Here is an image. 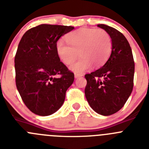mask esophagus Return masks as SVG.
I'll list each match as a JSON object with an SVG mask.
<instances>
[{"instance_id":"obj_1","label":"esophagus","mask_w":149,"mask_h":149,"mask_svg":"<svg viewBox=\"0 0 149 149\" xmlns=\"http://www.w3.org/2000/svg\"><path fill=\"white\" fill-rule=\"evenodd\" d=\"M83 74H77V73H74V77L75 78H78L80 77H82Z\"/></svg>"}]
</instances>
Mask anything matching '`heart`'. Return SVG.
I'll list each match as a JSON object with an SVG mask.
<instances>
[{"instance_id":"b5f03b06","label":"heart","mask_w":149,"mask_h":149,"mask_svg":"<svg viewBox=\"0 0 149 149\" xmlns=\"http://www.w3.org/2000/svg\"><path fill=\"white\" fill-rule=\"evenodd\" d=\"M67 42L59 39L56 49L63 63L69 65L79 52L80 59L70 66L74 72L81 74L94 65L101 66L107 60L112 51L110 36L102 29L81 28L67 36Z\"/></svg>"}]
</instances>
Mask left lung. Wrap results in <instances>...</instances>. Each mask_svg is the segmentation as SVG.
Segmentation results:
<instances>
[{
  "label": "left lung",
  "mask_w": 149,
  "mask_h": 149,
  "mask_svg": "<svg viewBox=\"0 0 149 149\" xmlns=\"http://www.w3.org/2000/svg\"><path fill=\"white\" fill-rule=\"evenodd\" d=\"M97 26L110 36L112 51L103 66L85 75V95L97 113L110 116L122 108L132 93L134 61L131 46L122 33L106 24Z\"/></svg>",
  "instance_id": "obj_1"
}]
</instances>
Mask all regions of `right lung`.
Instances as JSON below:
<instances>
[{"label": "right lung", "instance_id": "right-lung-1", "mask_svg": "<svg viewBox=\"0 0 149 149\" xmlns=\"http://www.w3.org/2000/svg\"><path fill=\"white\" fill-rule=\"evenodd\" d=\"M72 26L40 24L27 30L15 56V84L27 108L46 116L62 107L74 74L60 62L56 44ZM60 75V77H56Z\"/></svg>", "mask_w": 149, "mask_h": 149}]
</instances>
